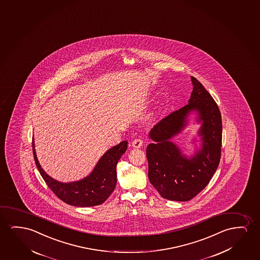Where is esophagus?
I'll use <instances>...</instances> for the list:
<instances>
[{"label": "esophagus", "instance_id": "esophagus-1", "mask_svg": "<svg viewBox=\"0 0 260 260\" xmlns=\"http://www.w3.org/2000/svg\"><path fill=\"white\" fill-rule=\"evenodd\" d=\"M143 140L137 138V139H135L133 141L132 146L134 147V148L138 149V148H141V147L143 146Z\"/></svg>", "mask_w": 260, "mask_h": 260}]
</instances>
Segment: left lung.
<instances>
[{
    "mask_svg": "<svg viewBox=\"0 0 260 260\" xmlns=\"http://www.w3.org/2000/svg\"><path fill=\"white\" fill-rule=\"evenodd\" d=\"M189 103L159 121L150 130L154 143L147 146L149 180L161 197L188 201L200 193L212 178L219 165L222 146V118L212 96L193 77ZM198 114L202 148L190 158L171 142L186 126L190 112Z\"/></svg>",
    "mask_w": 260,
    "mask_h": 260,
    "instance_id": "left-lung-1",
    "label": "left lung"
}]
</instances>
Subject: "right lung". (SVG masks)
I'll list each match as a JSON object with an SVG mask.
<instances>
[{
  "mask_svg": "<svg viewBox=\"0 0 260 260\" xmlns=\"http://www.w3.org/2000/svg\"><path fill=\"white\" fill-rule=\"evenodd\" d=\"M127 143L123 141L107 150L89 176L72 183H60L44 172L37 159L33 138L34 157L44 182L57 197L75 207H92L103 204L115 189L117 161L125 152Z\"/></svg>",
  "mask_w": 260,
  "mask_h": 260,
  "instance_id": "1",
  "label": "right lung"
}]
</instances>
